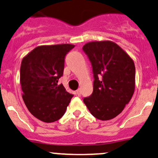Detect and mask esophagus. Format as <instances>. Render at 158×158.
Wrapping results in <instances>:
<instances>
[{
  "label": "esophagus",
  "instance_id": "1",
  "mask_svg": "<svg viewBox=\"0 0 158 158\" xmlns=\"http://www.w3.org/2000/svg\"><path fill=\"white\" fill-rule=\"evenodd\" d=\"M76 94H77V96H80L81 95V89L80 88H79V89H77V90H76Z\"/></svg>",
  "mask_w": 158,
  "mask_h": 158
}]
</instances>
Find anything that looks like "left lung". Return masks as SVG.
Segmentation results:
<instances>
[{
    "label": "left lung",
    "mask_w": 158,
    "mask_h": 158,
    "mask_svg": "<svg viewBox=\"0 0 158 158\" xmlns=\"http://www.w3.org/2000/svg\"><path fill=\"white\" fill-rule=\"evenodd\" d=\"M82 49L91 62L94 77L93 93L83 101L94 117L109 120L123 111L133 96L135 63L111 41H90Z\"/></svg>",
    "instance_id": "left-lung-1"
}]
</instances>
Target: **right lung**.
I'll list each match as a JSON object with an SVG mask.
<instances>
[{
  "label": "right lung",
  "instance_id": "right-lung-1",
  "mask_svg": "<svg viewBox=\"0 0 158 158\" xmlns=\"http://www.w3.org/2000/svg\"><path fill=\"white\" fill-rule=\"evenodd\" d=\"M75 45H41L23 58L20 84L23 100L34 117L52 123L64 115L73 94L58 84L63 75L64 57Z\"/></svg>",
  "mask_w": 158,
  "mask_h": 158
}]
</instances>
